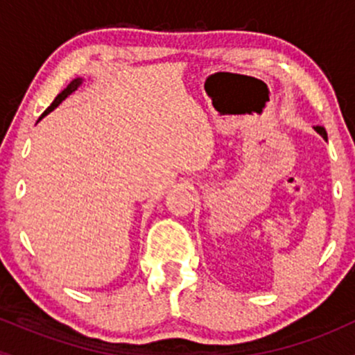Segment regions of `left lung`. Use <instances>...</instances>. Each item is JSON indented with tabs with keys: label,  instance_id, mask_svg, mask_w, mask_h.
Wrapping results in <instances>:
<instances>
[{
	"label": "left lung",
	"instance_id": "8db88e82",
	"mask_svg": "<svg viewBox=\"0 0 355 355\" xmlns=\"http://www.w3.org/2000/svg\"><path fill=\"white\" fill-rule=\"evenodd\" d=\"M315 130H317V132L320 133L322 137L325 138V140H327V132H325V128H324V126H315Z\"/></svg>",
	"mask_w": 355,
	"mask_h": 355
}]
</instances>
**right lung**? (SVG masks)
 Segmentation results:
<instances>
[{
	"label": "right lung",
	"mask_w": 355,
	"mask_h": 355,
	"mask_svg": "<svg viewBox=\"0 0 355 355\" xmlns=\"http://www.w3.org/2000/svg\"><path fill=\"white\" fill-rule=\"evenodd\" d=\"M80 83H81V80H80V78L73 80V81H71V83H70V85H68V87H67V88H64V89H63V92H61L58 96H56V98H55V101H53V103L50 105V107H48L46 110H44V113H43V115H42V118H43L44 115H48V113H50V112H51V110H55L56 107H58V105L61 103V101H63L64 98H67V96H68V95H71V93H73V92H75V89L80 87Z\"/></svg>",
	"instance_id": "add662e5"
}]
</instances>
